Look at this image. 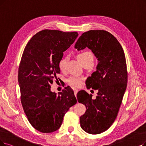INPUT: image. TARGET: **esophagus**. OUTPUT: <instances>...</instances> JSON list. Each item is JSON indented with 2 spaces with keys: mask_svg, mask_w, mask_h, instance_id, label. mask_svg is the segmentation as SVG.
Listing matches in <instances>:
<instances>
[{
  "mask_svg": "<svg viewBox=\"0 0 146 146\" xmlns=\"http://www.w3.org/2000/svg\"><path fill=\"white\" fill-rule=\"evenodd\" d=\"M74 92L75 96H77V93H78V90H76V89H74Z\"/></svg>",
  "mask_w": 146,
  "mask_h": 146,
  "instance_id": "34e87169",
  "label": "esophagus"
}]
</instances>
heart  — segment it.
Instances as JSON below:
<instances>
[{
	"mask_svg": "<svg viewBox=\"0 0 146 146\" xmlns=\"http://www.w3.org/2000/svg\"><path fill=\"white\" fill-rule=\"evenodd\" d=\"M77 59L82 65L86 61L92 60L93 62V56L90 52H84V53L78 54ZM66 63L67 58L63 57L59 63V66L61 71H64L65 69L66 66ZM83 79L82 78L75 76V75L71 77L68 79V83L70 86H71L72 87H74V88H78V87H80L81 84L83 83Z\"/></svg>",
	"mask_w": 146,
	"mask_h": 146,
	"instance_id": "b5f03b06",
	"label": "heart"
}]
</instances>
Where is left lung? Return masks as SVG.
<instances>
[{
    "label": "left lung",
    "instance_id": "1",
    "mask_svg": "<svg viewBox=\"0 0 146 146\" xmlns=\"http://www.w3.org/2000/svg\"><path fill=\"white\" fill-rule=\"evenodd\" d=\"M78 51L87 47L98 60L96 71L89 77L88 89L98 90V96L85 90L78 92V102L86 111L80 118L86 132L99 134L107 131L117 117L127 87V72L123 48L112 34L106 31L91 30L83 33L75 44Z\"/></svg>",
    "mask_w": 146,
    "mask_h": 146
}]
</instances>
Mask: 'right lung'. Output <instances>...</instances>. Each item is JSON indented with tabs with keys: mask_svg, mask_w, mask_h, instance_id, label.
<instances>
[{
	"mask_svg": "<svg viewBox=\"0 0 146 146\" xmlns=\"http://www.w3.org/2000/svg\"><path fill=\"white\" fill-rule=\"evenodd\" d=\"M78 35L77 32L43 30L30 39L23 51L18 74L21 102L29 121L40 132L59 129L65 113L77 102L71 88L57 95L50 86L60 72L63 52Z\"/></svg>",
	"mask_w": 146,
	"mask_h": 146,
	"instance_id": "obj_1",
	"label": "right lung"
}]
</instances>
